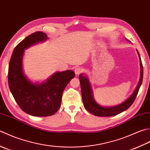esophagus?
<instances>
[{"instance_id":"34e87169","label":"esophagus","mask_w":150,"mask_h":150,"mask_svg":"<svg viewBox=\"0 0 150 150\" xmlns=\"http://www.w3.org/2000/svg\"><path fill=\"white\" fill-rule=\"evenodd\" d=\"M82 71H83V69L79 67H76V68L74 69V72H75L76 75H78L79 74H80Z\"/></svg>"}]
</instances>
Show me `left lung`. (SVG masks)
Instances as JSON below:
<instances>
[{
  "label": "left lung",
  "instance_id": "left-lung-1",
  "mask_svg": "<svg viewBox=\"0 0 150 150\" xmlns=\"http://www.w3.org/2000/svg\"><path fill=\"white\" fill-rule=\"evenodd\" d=\"M126 40H127L126 39ZM138 54V56L140 60V79L138 84H137L135 89L134 90L133 93L124 101L123 102L115 106H102L98 103L96 100L94 99L93 90L92 85L90 82V79L87 75L85 73H81L79 75V81H80L81 96L83 100V105L87 111L91 112V114L98 117H112L121 113L124 111H126L129 107L132 105L135 98L138 94L139 88L141 86L142 79H143V67L140 59V54L137 50H136Z\"/></svg>",
  "mask_w": 150,
  "mask_h": 150
}]
</instances>
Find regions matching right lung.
Returning a JSON list of instances; mask_svg holds the SVG:
<instances>
[{
    "label": "right lung",
    "instance_id": "obj_1",
    "mask_svg": "<svg viewBox=\"0 0 150 150\" xmlns=\"http://www.w3.org/2000/svg\"><path fill=\"white\" fill-rule=\"evenodd\" d=\"M48 39L36 32L26 37L14 48L8 69V85L15 100L24 112L34 117L53 115L59 109L63 91L74 78L72 70L56 72L42 82H33L24 72V50Z\"/></svg>",
    "mask_w": 150,
    "mask_h": 150
}]
</instances>
